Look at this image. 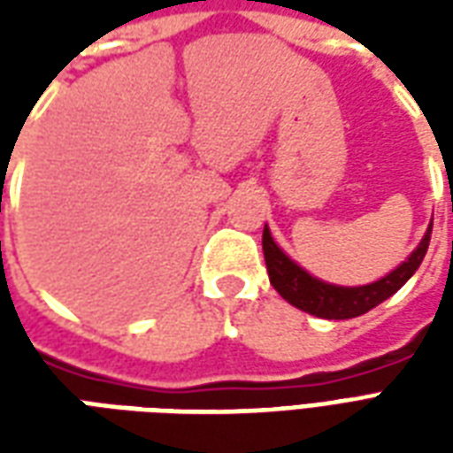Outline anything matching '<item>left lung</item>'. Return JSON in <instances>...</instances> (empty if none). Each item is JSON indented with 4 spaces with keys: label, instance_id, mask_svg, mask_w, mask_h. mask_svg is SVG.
<instances>
[{
    "label": "left lung",
    "instance_id": "8db88e82",
    "mask_svg": "<svg viewBox=\"0 0 453 453\" xmlns=\"http://www.w3.org/2000/svg\"><path fill=\"white\" fill-rule=\"evenodd\" d=\"M429 235H432V223H429L427 233L419 240V245L412 250V255L395 266L390 274H386L379 281L366 286H334L325 284L320 279L311 276L305 269L296 265L294 259L279 250L274 237L265 226L262 233V250H265L266 272H269V281L274 286L279 296L296 305L298 311L318 315V318H327V320H347V318H357V315L369 313L371 308L383 303L386 298L398 291L400 286L408 281L410 276L418 272L422 259L427 255Z\"/></svg>",
    "mask_w": 453,
    "mask_h": 453
}]
</instances>
